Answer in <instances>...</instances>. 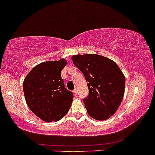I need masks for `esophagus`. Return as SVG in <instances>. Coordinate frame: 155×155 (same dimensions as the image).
Listing matches in <instances>:
<instances>
[{
  "label": "esophagus",
  "mask_w": 155,
  "mask_h": 155,
  "mask_svg": "<svg viewBox=\"0 0 155 155\" xmlns=\"http://www.w3.org/2000/svg\"><path fill=\"white\" fill-rule=\"evenodd\" d=\"M73 92H74V93L75 94V95H77V90H76V89H75V90H73Z\"/></svg>",
  "instance_id": "obj_1"
}]
</instances>
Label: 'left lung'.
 <instances>
[{"label":"left lung","mask_w":155,"mask_h":155,"mask_svg":"<svg viewBox=\"0 0 155 155\" xmlns=\"http://www.w3.org/2000/svg\"><path fill=\"white\" fill-rule=\"evenodd\" d=\"M73 63L88 81L89 95L84 99L88 114L97 120L110 118L124 94L125 77L114 61L96 54L73 55Z\"/></svg>","instance_id":"obj_1"}]
</instances>
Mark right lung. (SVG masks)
Wrapping results in <instances>:
<instances>
[{
	"label": "right lung",
	"mask_w": 155,
	"mask_h": 155,
	"mask_svg": "<svg viewBox=\"0 0 155 155\" xmlns=\"http://www.w3.org/2000/svg\"><path fill=\"white\" fill-rule=\"evenodd\" d=\"M66 64L65 59L44 62L32 68L23 81L28 107L47 122L61 120L71 106L74 94L65 88L60 75Z\"/></svg>",
	"instance_id": "obj_1"
}]
</instances>
